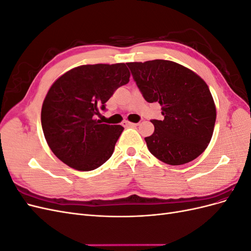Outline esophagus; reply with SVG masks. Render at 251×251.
Masks as SVG:
<instances>
[{"label":"esophagus","instance_id":"34e87169","mask_svg":"<svg viewBox=\"0 0 251 251\" xmlns=\"http://www.w3.org/2000/svg\"><path fill=\"white\" fill-rule=\"evenodd\" d=\"M124 126H137L139 124H135V123H131V121H127V120H125L124 121Z\"/></svg>","mask_w":251,"mask_h":251}]
</instances>
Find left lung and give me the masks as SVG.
<instances>
[{
    "mask_svg": "<svg viewBox=\"0 0 251 251\" xmlns=\"http://www.w3.org/2000/svg\"><path fill=\"white\" fill-rule=\"evenodd\" d=\"M148 102L161 105L163 120L146 142L159 160L181 165L200 156L212 137L217 112L208 86L198 74L172 60L126 63Z\"/></svg>",
    "mask_w": 251,
    "mask_h": 251,
    "instance_id": "obj_1",
    "label": "left lung"
}]
</instances>
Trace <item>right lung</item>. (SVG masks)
I'll return each instance as SVG.
<instances>
[{"label":"right lung","mask_w":251,"mask_h":251,"mask_svg":"<svg viewBox=\"0 0 251 251\" xmlns=\"http://www.w3.org/2000/svg\"><path fill=\"white\" fill-rule=\"evenodd\" d=\"M130 76L124 63L82 65L52 83L41 119L45 138L60 161L88 172L109 160L124 126L101 124L94 117Z\"/></svg>","instance_id":"add662e5"}]
</instances>
